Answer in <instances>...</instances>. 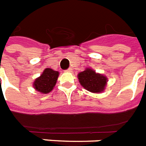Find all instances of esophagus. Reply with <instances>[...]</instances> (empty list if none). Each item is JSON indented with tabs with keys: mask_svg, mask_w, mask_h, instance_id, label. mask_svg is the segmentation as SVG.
Here are the masks:
<instances>
[{
	"mask_svg": "<svg viewBox=\"0 0 146 146\" xmlns=\"http://www.w3.org/2000/svg\"><path fill=\"white\" fill-rule=\"evenodd\" d=\"M66 72H72V68L67 69V70H66Z\"/></svg>",
	"mask_w": 146,
	"mask_h": 146,
	"instance_id": "obj_1",
	"label": "esophagus"
}]
</instances>
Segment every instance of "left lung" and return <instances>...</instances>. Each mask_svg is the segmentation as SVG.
Masks as SVG:
<instances>
[{
	"instance_id": "8db88e82",
	"label": "left lung",
	"mask_w": 146,
	"mask_h": 146,
	"mask_svg": "<svg viewBox=\"0 0 146 146\" xmlns=\"http://www.w3.org/2000/svg\"><path fill=\"white\" fill-rule=\"evenodd\" d=\"M78 79L81 86L92 93H100L103 91L107 81L106 76L96 73L91 69H86L79 73Z\"/></svg>"
}]
</instances>
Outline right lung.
I'll return each instance as SVG.
<instances>
[{
  "instance_id": "add662e5",
  "label": "right lung",
  "mask_w": 146,
  "mask_h": 146,
  "mask_svg": "<svg viewBox=\"0 0 146 146\" xmlns=\"http://www.w3.org/2000/svg\"><path fill=\"white\" fill-rule=\"evenodd\" d=\"M59 73L52 69L46 68L44 70L42 75L36 79L33 83V87L36 90L42 93H48L55 86Z\"/></svg>"
}]
</instances>
